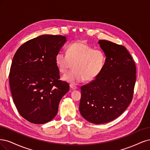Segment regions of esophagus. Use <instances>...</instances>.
<instances>
[{"label": "esophagus", "instance_id": "34e87169", "mask_svg": "<svg viewBox=\"0 0 150 150\" xmlns=\"http://www.w3.org/2000/svg\"><path fill=\"white\" fill-rule=\"evenodd\" d=\"M70 87L72 90H76V89L77 88L76 86L75 85H74V84H70Z\"/></svg>", "mask_w": 150, "mask_h": 150}]
</instances>
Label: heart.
<instances>
[{"instance_id": "b5f03b06", "label": "heart", "mask_w": 150, "mask_h": 150, "mask_svg": "<svg viewBox=\"0 0 150 150\" xmlns=\"http://www.w3.org/2000/svg\"><path fill=\"white\" fill-rule=\"evenodd\" d=\"M105 62L103 51L93 49L81 42L70 44L67 54L59 52L55 56V64L61 73H66L74 66V70L63 76V80L70 83L93 80L103 69Z\"/></svg>"}]
</instances>
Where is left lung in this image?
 Segmentation results:
<instances>
[{
	"label": "left lung",
	"instance_id": "1",
	"mask_svg": "<svg viewBox=\"0 0 150 150\" xmlns=\"http://www.w3.org/2000/svg\"><path fill=\"white\" fill-rule=\"evenodd\" d=\"M98 44L106 56L104 68L90 83L81 86L79 110L94 124L111 122L122 115L133 98L136 66L123 45L105 40Z\"/></svg>",
	"mask_w": 150,
	"mask_h": 150
}]
</instances>
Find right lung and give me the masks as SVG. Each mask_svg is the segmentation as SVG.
Masks as SVG:
<instances>
[{"mask_svg": "<svg viewBox=\"0 0 150 150\" xmlns=\"http://www.w3.org/2000/svg\"><path fill=\"white\" fill-rule=\"evenodd\" d=\"M67 42L62 35H43L23 43L13 58L9 84L13 103L22 117L34 124L54 118L60 101L69 91L60 80L55 56Z\"/></svg>", "mask_w": 150, "mask_h": 150, "instance_id": "right-lung-1", "label": "right lung"}]
</instances>
